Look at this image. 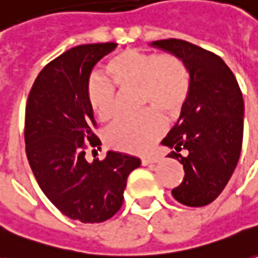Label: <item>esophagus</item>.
Returning a JSON list of instances; mask_svg holds the SVG:
<instances>
[{"instance_id":"34e87169","label":"esophagus","mask_w":258,"mask_h":258,"mask_svg":"<svg viewBox=\"0 0 258 258\" xmlns=\"http://www.w3.org/2000/svg\"><path fill=\"white\" fill-rule=\"evenodd\" d=\"M159 161V157H147V158H143L141 159V164L143 165H150V164H157Z\"/></svg>"}]
</instances>
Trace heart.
Segmentation results:
<instances>
[{
    "instance_id": "heart-1",
    "label": "heart",
    "mask_w": 258,
    "mask_h": 258,
    "mask_svg": "<svg viewBox=\"0 0 258 258\" xmlns=\"http://www.w3.org/2000/svg\"><path fill=\"white\" fill-rule=\"evenodd\" d=\"M104 70L108 80L92 76L86 89L89 106L101 121H110L117 115V92L113 84L121 90L137 89L140 107H150L137 117L113 124L106 133L107 144L118 151L147 154L165 131V120L158 111L176 117L188 103V70L176 56L138 49L113 55Z\"/></svg>"
}]
</instances>
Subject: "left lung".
Masks as SVG:
<instances>
[{
  "instance_id": "1",
  "label": "left lung",
  "mask_w": 258,
  "mask_h": 258,
  "mask_svg": "<svg viewBox=\"0 0 258 258\" xmlns=\"http://www.w3.org/2000/svg\"><path fill=\"white\" fill-rule=\"evenodd\" d=\"M151 46L179 57L190 78L188 103L161 141L185 171L172 196L190 208L206 206L222 194L239 162L243 94L220 56L182 39L155 41Z\"/></svg>"
}]
</instances>
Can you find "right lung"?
<instances>
[{
    "label": "right lung",
    "mask_w": 258,
    "mask_h": 258,
    "mask_svg": "<svg viewBox=\"0 0 258 258\" xmlns=\"http://www.w3.org/2000/svg\"><path fill=\"white\" fill-rule=\"evenodd\" d=\"M114 42L79 45L48 63L33 82L25 108V150L38 185L64 216L82 223L113 217L124 201L131 171L141 161L108 151L87 162L86 148L100 145L86 89L94 64Z\"/></svg>",
    "instance_id": "obj_1"
}]
</instances>
